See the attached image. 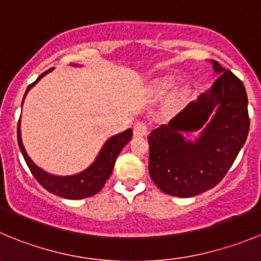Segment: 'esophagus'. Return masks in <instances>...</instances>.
<instances>
[{
    "label": "esophagus",
    "mask_w": 261,
    "mask_h": 261,
    "mask_svg": "<svg viewBox=\"0 0 261 261\" xmlns=\"http://www.w3.org/2000/svg\"><path fill=\"white\" fill-rule=\"evenodd\" d=\"M147 134V126L144 122H138L134 125V136L136 138H141Z\"/></svg>",
    "instance_id": "1"
}]
</instances>
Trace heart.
I'll list each match as a JSON object with an SVG mask.
<instances>
[{"label": "heart", "instance_id": "b5f03b06", "mask_svg": "<svg viewBox=\"0 0 261 261\" xmlns=\"http://www.w3.org/2000/svg\"><path fill=\"white\" fill-rule=\"evenodd\" d=\"M173 84H174L173 78H162V80H159L156 83H155V91H156L159 94H163L165 93V92L169 91V89L173 87ZM177 102H178V96H173L172 98L169 99V106H174V105H177Z\"/></svg>", "mask_w": 261, "mask_h": 261}]
</instances>
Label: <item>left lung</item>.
I'll return each mask as SVG.
<instances>
[{
    "label": "left lung",
    "mask_w": 261,
    "mask_h": 261,
    "mask_svg": "<svg viewBox=\"0 0 261 261\" xmlns=\"http://www.w3.org/2000/svg\"><path fill=\"white\" fill-rule=\"evenodd\" d=\"M217 80L183 111L151 131L149 173L159 189L188 198L217 186L235 162L249 134L243 82L211 60ZM184 132H198L189 141Z\"/></svg>",
    "instance_id": "left-lung-1"
}]
</instances>
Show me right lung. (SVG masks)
<instances>
[{"label":"right lung","mask_w":261,"mask_h":261,"mask_svg":"<svg viewBox=\"0 0 261 261\" xmlns=\"http://www.w3.org/2000/svg\"><path fill=\"white\" fill-rule=\"evenodd\" d=\"M72 65L73 67H77V64ZM78 67H80V65H78ZM53 69H54V68H50L49 70L44 72L43 74L39 75L38 80L28 87L25 94H23L22 103L28 92L30 91V89L44 77V75L48 74V73L51 72ZM20 121H18L17 125V143L18 146H20L21 154H22L29 169L31 170V173H33V175L35 177V179L38 180L46 191H49L50 193L57 194V196L68 199H82L87 198V197H92L96 193H98L102 189V187L105 186L106 180L110 178V175H111L115 167V162L116 159H117L120 151L123 149V146L131 140V138H133V130H131V128H127V130H125L123 133L111 136L110 139H107V141L103 144V146L101 147V150H99L98 155L96 156L94 162L92 163L88 168H86V169L82 170V172L77 173V174L54 175L50 174V173L44 170L43 168H40L39 165H36L35 163L33 162V159L28 155V151H26L25 146H23L22 144V138H21Z\"/></svg>","instance_id":"obj_1"}]
</instances>
